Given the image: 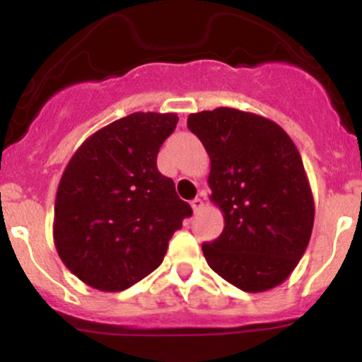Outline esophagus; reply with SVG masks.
Returning <instances> with one entry per match:
<instances>
[{"mask_svg":"<svg viewBox=\"0 0 362 362\" xmlns=\"http://www.w3.org/2000/svg\"><path fill=\"white\" fill-rule=\"evenodd\" d=\"M191 206H192V210H194V214H198V211L204 206V202H203L202 198H194L191 202Z\"/></svg>","mask_w":362,"mask_h":362,"instance_id":"34e87169","label":"esophagus"}]
</instances>
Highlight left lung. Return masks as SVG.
I'll return each mask as SVG.
<instances>
[{"label": "left lung", "mask_w": 362, "mask_h": 362, "mask_svg": "<svg viewBox=\"0 0 362 362\" xmlns=\"http://www.w3.org/2000/svg\"><path fill=\"white\" fill-rule=\"evenodd\" d=\"M210 156V202L224 229L203 243L208 266L245 293L286 282L308 247L315 217L301 156L276 122L221 107L187 117Z\"/></svg>", "instance_id": "8db88e82"}]
</instances>
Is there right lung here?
<instances>
[{
  "label": "right lung",
  "instance_id": "1",
  "mask_svg": "<svg viewBox=\"0 0 362 362\" xmlns=\"http://www.w3.org/2000/svg\"><path fill=\"white\" fill-rule=\"evenodd\" d=\"M177 122V113H131L90 134L64 168L54 245L89 287L119 293L151 275L192 215L158 170L160 145Z\"/></svg>",
  "mask_w": 362,
  "mask_h": 362
}]
</instances>
